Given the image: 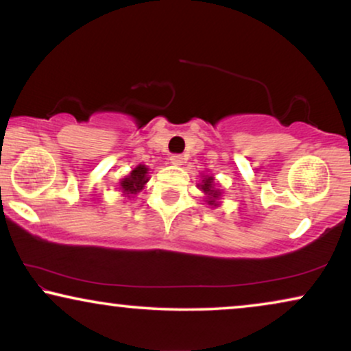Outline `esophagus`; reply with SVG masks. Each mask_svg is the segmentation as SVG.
I'll return each instance as SVG.
<instances>
[{
	"label": "esophagus",
	"mask_w": 351,
	"mask_h": 351,
	"mask_svg": "<svg viewBox=\"0 0 351 351\" xmlns=\"http://www.w3.org/2000/svg\"><path fill=\"white\" fill-rule=\"evenodd\" d=\"M171 162H172V165H174V166H182V165H184V162H185V158L182 156V155H172V156H171Z\"/></svg>",
	"instance_id": "esophagus-1"
}]
</instances>
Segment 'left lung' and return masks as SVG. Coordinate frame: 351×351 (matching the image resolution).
<instances>
[{
    "mask_svg": "<svg viewBox=\"0 0 351 351\" xmlns=\"http://www.w3.org/2000/svg\"><path fill=\"white\" fill-rule=\"evenodd\" d=\"M201 190L204 191L206 195H208V198H206V203H208L209 206H219L217 199L220 198V191L219 189H214V177L213 176H203V182L199 184Z\"/></svg>",
    "mask_w": 351,
    "mask_h": 351,
    "instance_id": "8db88e82",
    "label": "left lung"
}]
</instances>
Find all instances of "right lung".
<instances>
[{
    "label": "right lung",
    "mask_w": 351,
    "mask_h": 351,
    "mask_svg": "<svg viewBox=\"0 0 351 351\" xmlns=\"http://www.w3.org/2000/svg\"><path fill=\"white\" fill-rule=\"evenodd\" d=\"M147 174H148L147 166L143 165L136 166L131 171V174L126 176L124 179H121V182H119V189H121V191L128 196V198H131L132 195H137L138 191L143 189V185L148 182Z\"/></svg>",
    "instance_id": "obj_1"
}]
</instances>
